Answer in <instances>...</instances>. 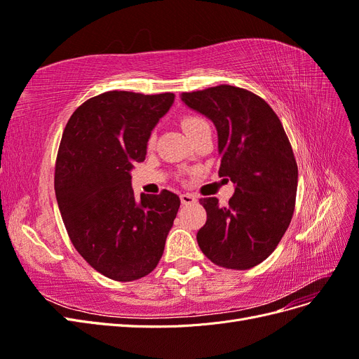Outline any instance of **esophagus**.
<instances>
[{
    "mask_svg": "<svg viewBox=\"0 0 359 359\" xmlns=\"http://www.w3.org/2000/svg\"><path fill=\"white\" fill-rule=\"evenodd\" d=\"M180 198H181V203L182 205H190V203L198 202L196 196H193V194H190V193H182Z\"/></svg>",
    "mask_w": 359,
    "mask_h": 359,
    "instance_id": "obj_1",
    "label": "esophagus"
}]
</instances>
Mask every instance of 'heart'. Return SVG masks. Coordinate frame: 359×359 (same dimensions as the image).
<instances>
[{
  "label": "heart",
  "instance_id": "1",
  "mask_svg": "<svg viewBox=\"0 0 359 359\" xmlns=\"http://www.w3.org/2000/svg\"><path fill=\"white\" fill-rule=\"evenodd\" d=\"M203 124H208V123H206L203 118H199V116H187L182 119V128H184V132H186V135Z\"/></svg>",
  "mask_w": 359,
  "mask_h": 359
}]
</instances>
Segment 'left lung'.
I'll return each instance as SVG.
<instances>
[{
  "instance_id": "obj_1",
  "label": "left lung",
  "mask_w": 359,
  "mask_h": 359,
  "mask_svg": "<svg viewBox=\"0 0 359 359\" xmlns=\"http://www.w3.org/2000/svg\"><path fill=\"white\" fill-rule=\"evenodd\" d=\"M182 103L217 128L220 177L235 186L229 206L203 198L196 240L215 265L248 269L274 252L295 208L298 166L278 116L259 95L232 85L182 93Z\"/></svg>"
}]
</instances>
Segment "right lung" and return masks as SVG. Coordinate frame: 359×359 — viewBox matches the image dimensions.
Segmentation results:
<instances>
[{"mask_svg": "<svg viewBox=\"0 0 359 359\" xmlns=\"http://www.w3.org/2000/svg\"><path fill=\"white\" fill-rule=\"evenodd\" d=\"M175 94L107 91L86 100L64 128L55 166V196L70 240L94 269L116 281L153 271L165 250L180 198L132 189L135 163Z\"/></svg>", "mask_w": 359, "mask_h": 359, "instance_id": "obj_1", "label": "right lung"}]
</instances>
